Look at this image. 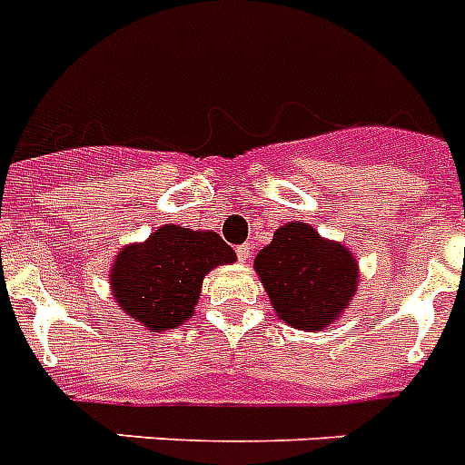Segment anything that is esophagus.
Returning <instances> with one entry per match:
<instances>
[{
    "label": "esophagus",
    "mask_w": 465,
    "mask_h": 465,
    "mask_svg": "<svg viewBox=\"0 0 465 465\" xmlns=\"http://www.w3.org/2000/svg\"><path fill=\"white\" fill-rule=\"evenodd\" d=\"M235 252H237V259H240L242 263H247L249 253H252V244H240V247H237Z\"/></svg>",
    "instance_id": "esophagus-1"
}]
</instances>
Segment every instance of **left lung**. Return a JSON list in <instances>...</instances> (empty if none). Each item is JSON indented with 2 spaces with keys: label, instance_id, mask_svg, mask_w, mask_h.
I'll use <instances>...</instances> for the list:
<instances>
[{
  "label": "left lung",
  "instance_id": "obj_1",
  "mask_svg": "<svg viewBox=\"0 0 465 465\" xmlns=\"http://www.w3.org/2000/svg\"><path fill=\"white\" fill-rule=\"evenodd\" d=\"M253 265L277 317L293 329H324L357 289L352 253L305 223L282 225Z\"/></svg>",
  "mask_w": 465,
  "mask_h": 465
}]
</instances>
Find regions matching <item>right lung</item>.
Instances as JSON below:
<instances>
[{"label": "right lung", "instance_id": "right-lung-1", "mask_svg": "<svg viewBox=\"0 0 465 465\" xmlns=\"http://www.w3.org/2000/svg\"><path fill=\"white\" fill-rule=\"evenodd\" d=\"M232 261L235 252L216 232L164 225L119 253L110 275L113 296L143 327L176 329L193 315L202 277Z\"/></svg>", "mask_w": 465, "mask_h": 465}]
</instances>
